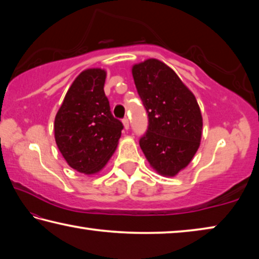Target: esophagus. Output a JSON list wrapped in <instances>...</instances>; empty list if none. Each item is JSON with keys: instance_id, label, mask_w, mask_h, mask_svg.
<instances>
[{"instance_id": "obj_1", "label": "esophagus", "mask_w": 259, "mask_h": 259, "mask_svg": "<svg viewBox=\"0 0 259 259\" xmlns=\"http://www.w3.org/2000/svg\"><path fill=\"white\" fill-rule=\"evenodd\" d=\"M122 122H123V125H124V129L128 130L129 129V119L128 117H124L123 120H122Z\"/></svg>"}]
</instances>
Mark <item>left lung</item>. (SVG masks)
Here are the masks:
<instances>
[{"label": "left lung", "mask_w": 259, "mask_h": 259, "mask_svg": "<svg viewBox=\"0 0 259 259\" xmlns=\"http://www.w3.org/2000/svg\"><path fill=\"white\" fill-rule=\"evenodd\" d=\"M133 76L148 116L140 148L157 172L176 176L200 146L202 116L198 102L177 74L157 59L135 65Z\"/></svg>", "instance_id": "8db88e82"}]
</instances>
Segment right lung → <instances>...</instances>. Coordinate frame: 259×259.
Here are the masks:
<instances>
[{"mask_svg": "<svg viewBox=\"0 0 259 259\" xmlns=\"http://www.w3.org/2000/svg\"><path fill=\"white\" fill-rule=\"evenodd\" d=\"M106 72L83 71L69 88L55 119V138L73 169L98 172L115 151L123 124L111 112L104 93Z\"/></svg>", "mask_w": 259, "mask_h": 259, "instance_id": "1", "label": "right lung"}]
</instances>
